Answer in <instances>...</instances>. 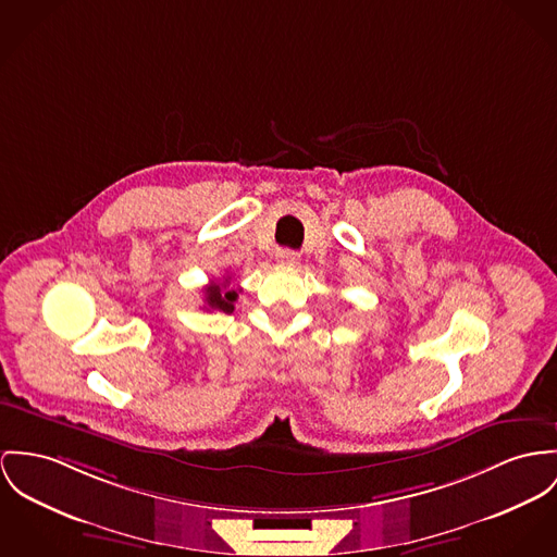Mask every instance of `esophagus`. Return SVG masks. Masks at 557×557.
Instances as JSON below:
<instances>
[{"instance_id": "obj_1", "label": "esophagus", "mask_w": 557, "mask_h": 557, "mask_svg": "<svg viewBox=\"0 0 557 557\" xmlns=\"http://www.w3.org/2000/svg\"><path fill=\"white\" fill-rule=\"evenodd\" d=\"M277 260L286 267H297L299 264L300 257L295 250H288V248H282L277 250Z\"/></svg>"}]
</instances>
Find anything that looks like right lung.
Wrapping results in <instances>:
<instances>
[{"mask_svg":"<svg viewBox=\"0 0 557 557\" xmlns=\"http://www.w3.org/2000/svg\"><path fill=\"white\" fill-rule=\"evenodd\" d=\"M231 277H224L222 282H212L210 286H206L203 297H206V305L208 309H215V311H224L231 313L235 309V300H237V290L228 288Z\"/></svg>","mask_w":557,"mask_h":557,"instance_id":"add662e5","label":"right lung"}]
</instances>
